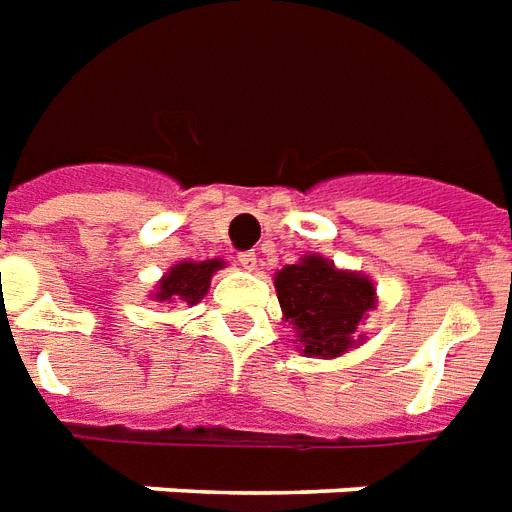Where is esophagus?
I'll return each mask as SVG.
<instances>
[{
    "instance_id": "obj_1",
    "label": "esophagus",
    "mask_w": 512,
    "mask_h": 512,
    "mask_svg": "<svg viewBox=\"0 0 512 512\" xmlns=\"http://www.w3.org/2000/svg\"><path fill=\"white\" fill-rule=\"evenodd\" d=\"M237 262L245 267V270H256L259 267V259H256V253L253 250H242L237 256Z\"/></svg>"
}]
</instances>
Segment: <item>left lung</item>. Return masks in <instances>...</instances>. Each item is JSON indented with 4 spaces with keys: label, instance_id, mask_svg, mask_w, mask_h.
I'll return each instance as SVG.
<instances>
[{
    "label": "left lung",
    "instance_id": "1",
    "mask_svg": "<svg viewBox=\"0 0 512 512\" xmlns=\"http://www.w3.org/2000/svg\"><path fill=\"white\" fill-rule=\"evenodd\" d=\"M284 320L295 328L306 355L336 358L350 344L364 314L375 306L369 278L342 273L322 256H306L275 275Z\"/></svg>",
    "mask_w": 512,
    "mask_h": 512
}]
</instances>
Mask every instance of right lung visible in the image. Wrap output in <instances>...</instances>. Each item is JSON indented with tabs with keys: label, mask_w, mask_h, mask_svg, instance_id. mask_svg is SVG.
Listing matches in <instances>:
<instances>
[{
	"label": "right lung",
	"mask_w": 512,
	"mask_h": 512,
	"mask_svg": "<svg viewBox=\"0 0 512 512\" xmlns=\"http://www.w3.org/2000/svg\"><path fill=\"white\" fill-rule=\"evenodd\" d=\"M223 262H181L170 270L162 281H159L157 300H165V303H198L201 297L206 295L209 289V281H212V273L220 270Z\"/></svg>",
	"instance_id": "1"
}]
</instances>
